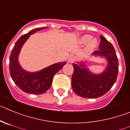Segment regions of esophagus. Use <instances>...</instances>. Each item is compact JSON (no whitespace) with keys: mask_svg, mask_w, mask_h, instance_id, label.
Masks as SVG:
<instances>
[{"mask_svg":"<svg viewBox=\"0 0 130 130\" xmlns=\"http://www.w3.org/2000/svg\"><path fill=\"white\" fill-rule=\"evenodd\" d=\"M75 60V56L73 55H71L68 58V62L69 63H73Z\"/></svg>","mask_w":130,"mask_h":130,"instance_id":"esophagus-1","label":"esophagus"}]
</instances>
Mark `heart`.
Instances as JSON below:
<instances>
[{"instance_id":"heart-1","label":"heart","mask_w":130,"mask_h":130,"mask_svg":"<svg viewBox=\"0 0 130 130\" xmlns=\"http://www.w3.org/2000/svg\"><path fill=\"white\" fill-rule=\"evenodd\" d=\"M88 45H87V48H86V50L88 52L92 51L94 48H96V47L98 46V42L97 39H92V36L89 35H83V36L80 38L78 40V43L81 45H84L86 43H88Z\"/></svg>"}]
</instances>
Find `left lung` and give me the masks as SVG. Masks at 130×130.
<instances>
[{"mask_svg":"<svg viewBox=\"0 0 130 130\" xmlns=\"http://www.w3.org/2000/svg\"><path fill=\"white\" fill-rule=\"evenodd\" d=\"M99 51L93 55L104 57L108 61L105 71L99 74H93L81 62L73 63L72 87L75 94L84 98H97L107 93L117 80L119 72L118 58L114 47L104 36L100 35Z\"/></svg>","mask_w":130,"mask_h":130,"instance_id":"left-lung-1","label":"left lung"}]
</instances>
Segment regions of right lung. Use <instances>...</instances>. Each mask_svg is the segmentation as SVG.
<instances>
[{
    "label": "right lung",
    "instance_id": "1",
    "mask_svg": "<svg viewBox=\"0 0 130 130\" xmlns=\"http://www.w3.org/2000/svg\"><path fill=\"white\" fill-rule=\"evenodd\" d=\"M45 28L35 29L22 36L16 42L9 57V72L12 79L19 88L28 94L40 95L45 92L51 86L55 74L66 64V61L57 63L35 72L25 71L19 64V53L25 41L31 35Z\"/></svg>",
    "mask_w": 130,
    "mask_h": 130
}]
</instances>
